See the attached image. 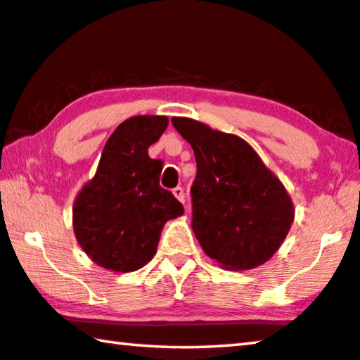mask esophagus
<instances>
[{"label":"esophagus","instance_id":"1","mask_svg":"<svg viewBox=\"0 0 360 360\" xmlns=\"http://www.w3.org/2000/svg\"><path fill=\"white\" fill-rule=\"evenodd\" d=\"M172 193H174L175 198L179 199L180 202H184V204H185V191H184V188H181V186H176V188H174Z\"/></svg>","mask_w":360,"mask_h":360}]
</instances>
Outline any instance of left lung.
<instances>
[{
    "label": "left lung",
    "mask_w": 360,
    "mask_h": 360,
    "mask_svg": "<svg viewBox=\"0 0 360 360\" xmlns=\"http://www.w3.org/2000/svg\"><path fill=\"white\" fill-rule=\"evenodd\" d=\"M172 124L195 151L191 226L204 252L230 270L267 262L295 220L283 184L243 138L186 117Z\"/></svg>",
    "instance_id": "left-lung-1"
}]
</instances>
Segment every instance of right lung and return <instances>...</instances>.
<instances>
[{
	"mask_svg": "<svg viewBox=\"0 0 360 360\" xmlns=\"http://www.w3.org/2000/svg\"><path fill=\"white\" fill-rule=\"evenodd\" d=\"M167 125L165 115L127 119L106 141L95 176L77 195L75 238L104 269H141L156 254L164 224L184 214L181 202L159 185L162 161L148 154Z\"/></svg>",
	"mask_w": 360,
	"mask_h": 360,
	"instance_id": "1",
	"label": "right lung"
}]
</instances>
